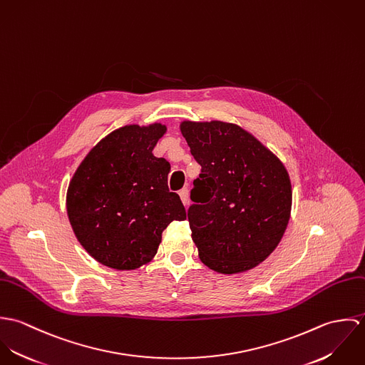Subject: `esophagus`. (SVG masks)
<instances>
[{
  "instance_id": "1",
  "label": "esophagus",
  "mask_w": 365,
  "mask_h": 365,
  "mask_svg": "<svg viewBox=\"0 0 365 365\" xmlns=\"http://www.w3.org/2000/svg\"><path fill=\"white\" fill-rule=\"evenodd\" d=\"M188 197H190L188 188H182V190L180 191V198H181V201H182L184 205H188Z\"/></svg>"
}]
</instances>
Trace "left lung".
Instances as JSON below:
<instances>
[{
	"label": "left lung",
	"instance_id": "obj_1",
	"mask_svg": "<svg viewBox=\"0 0 365 365\" xmlns=\"http://www.w3.org/2000/svg\"><path fill=\"white\" fill-rule=\"evenodd\" d=\"M180 130L202 171L191 191V237L216 272L253 269L281 242L292 208L288 170L242 126L182 120Z\"/></svg>",
	"mask_w": 365,
	"mask_h": 365
}]
</instances>
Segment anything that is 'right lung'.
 Masks as SVG:
<instances>
[{"mask_svg":"<svg viewBox=\"0 0 365 365\" xmlns=\"http://www.w3.org/2000/svg\"><path fill=\"white\" fill-rule=\"evenodd\" d=\"M165 125L136 123L103 138L70 180L66 209L83 249L109 268L136 269L153 260L163 230L185 220V208L170 192V163L153 155Z\"/></svg>","mask_w":365,"mask_h":365,"instance_id":"obj_1","label":"right lung"}]
</instances>
